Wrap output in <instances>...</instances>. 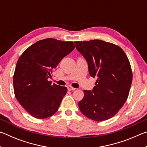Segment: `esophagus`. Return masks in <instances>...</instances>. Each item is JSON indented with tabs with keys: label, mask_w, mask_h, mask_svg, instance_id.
<instances>
[{
	"label": "esophagus",
	"mask_w": 147,
	"mask_h": 147,
	"mask_svg": "<svg viewBox=\"0 0 147 147\" xmlns=\"http://www.w3.org/2000/svg\"><path fill=\"white\" fill-rule=\"evenodd\" d=\"M67 89H68L69 91H73V90H75L76 89L73 88V87H72V86H67Z\"/></svg>",
	"instance_id": "1"
}]
</instances>
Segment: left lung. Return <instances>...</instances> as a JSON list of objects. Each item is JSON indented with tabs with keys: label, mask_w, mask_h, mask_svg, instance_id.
Listing matches in <instances>:
<instances>
[{
	"label": "left lung",
	"mask_w": 147,
	"mask_h": 147,
	"mask_svg": "<svg viewBox=\"0 0 147 147\" xmlns=\"http://www.w3.org/2000/svg\"><path fill=\"white\" fill-rule=\"evenodd\" d=\"M74 43L88 62L90 76L97 78L92 91L84 90V98L78 102L80 110L92 120H108L128 98L132 82L130 61L115 44L99 39Z\"/></svg>",
	"instance_id": "obj_1"
}]
</instances>
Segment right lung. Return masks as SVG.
<instances>
[{"instance_id":"right-lung-1","label":"right lung","mask_w":147,"mask_h":147,"mask_svg":"<svg viewBox=\"0 0 147 147\" xmlns=\"http://www.w3.org/2000/svg\"><path fill=\"white\" fill-rule=\"evenodd\" d=\"M74 47L72 41L45 39L29 47L20 56L13 78L15 96L34 117L48 118L58 111L67 89L52 85L48 79Z\"/></svg>"}]
</instances>
